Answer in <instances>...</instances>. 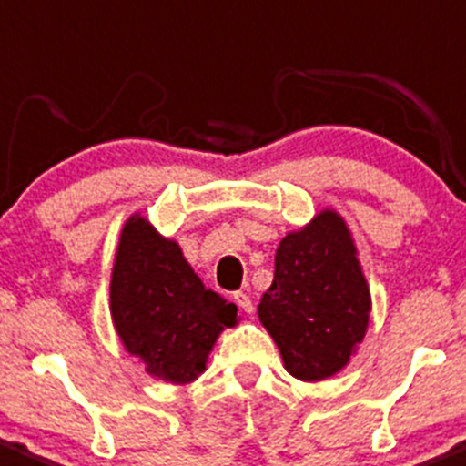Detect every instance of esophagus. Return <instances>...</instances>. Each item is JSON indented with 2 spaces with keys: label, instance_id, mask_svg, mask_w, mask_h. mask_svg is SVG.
I'll return each instance as SVG.
<instances>
[{
  "label": "esophagus",
  "instance_id": "1",
  "mask_svg": "<svg viewBox=\"0 0 466 466\" xmlns=\"http://www.w3.org/2000/svg\"><path fill=\"white\" fill-rule=\"evenodd\" d=\"M233 300H235V305H238L239 309H242V311H247V314H251V311H253L251 296H248L247 291H235V294H233Z\"/></svg>",
  "mask_w": 466,
  "mask_h": 466
}]
</instances>
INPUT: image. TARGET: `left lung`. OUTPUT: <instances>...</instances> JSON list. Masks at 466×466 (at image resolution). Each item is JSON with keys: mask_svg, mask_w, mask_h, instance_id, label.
<instances>
[{"mask_svg": "<svg viewBox=\"0 0 466 466\" xmlns=\"http://www.w3.org/2000/svg\"><path fill=\"white\" fill-rule=\"evenodd\" d=\"M370 305L352 233L337 210L325 208L280 239L258 316L276 340L285 370L300 381H323L357 352Z\"/></svg>", "mask_w": 466, "mask_h": 466, "instance_id": "obj_1", "label": "left lung"}]
</instances>
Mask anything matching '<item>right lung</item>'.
Listing matches in <instances>:
<instances>
[{"label": "right lung", "mask_w": 466, "mask_h": 466, "mask_svg": "<svg viewBox=\"0 0 466 466\" xmlns=\"http://www.w3.org/2000/svg\"><path fill=\"white\" fill-rule=\"evenodd\" d=\"M114 329L147 375L190 383L224 328L238 325V307L206 289L179 244L157 233L141 215L121 231L109 285Z\"/></svg>", "instance_id": "1"}]
</instances>
